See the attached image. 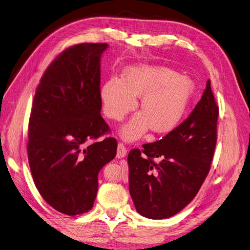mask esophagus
Segmentation results:
<instances>
[{"label": "esophagus", "mask_w": 250, "mask_h": 250, "mask_svg": "<svg viewBox=\"0 0 250 250\" xmlns=\"http://www.w3.org/2000/svg\"><path fill=\"white\" fill-rule=\"evenodd\" d=\"M126 151H127V149H126V147L124 146V144H123V143H119L118 146H117V154H116V157H117L118 159L125 158V155H126Z\"/></svg>", "instance_id": "obj_1"}]
</instances>
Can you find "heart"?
Returning a JSON list of instances; mask_svg holds the SVG:
<instances>
[{
    "label": "heart",
    "instance_id": "obj_1",
    "mask_svg": "<svg viewBox=\"0 0 250 250\" xmlns=\"http://www.w3.org/2000/svg\"><path fill=\"white\" fill-rule=\"evenodd\" d=\"M193 90L192 83L164 67L138 65L125 70L122 80L110 78L101 87L103 111L108 118L122 122L141 98V113L135 115L122 130L127 141L141 138L150 127L166 134L178 126Z\"/></svg>",
    "mask_w": 250,
    "mask_h": 250
}]
</instances>
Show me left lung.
Wrapping results in <instances>:
<instances>
[{
    "label": "left lung",
    "instance_id": "left-lung-1",
    "mask_svg": "<svg viewBox=\"0 0 250 250\" xmlns=\"http://www.w3.org/2000/svg\"><path fill=\"white\" fill-rule=\"evenodd\" d=\"M218 115L208 80L200 101L181 125L161 140L128 152V187L140 215L168 218L196 196L211 168Z\"/></svg>",
    "mask_w": 250,
    "mask_h": 250
}]
</instances>
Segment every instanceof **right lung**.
Listing matches in <instances>:
<instances>
[{
	"instance_id": "add662e5",
	"label": "right lung",
	"mask_w": 250,
	"mask_h": 250,
	"mask_svg": "<svg viewBox=\"0 0 250 250\" xmlns=\"http://www.w3.org/2000/svg\"><path fill=\"white\" fill-rule=\"evenodd\" d=\"M107 43L71 45L40 79L29 118L27 143L32 176L56 211H90L99 171L116 156L117 140L101 115V55ZM91 141L89 145L86 142Z\"/></svg>"
}]
</instances>
